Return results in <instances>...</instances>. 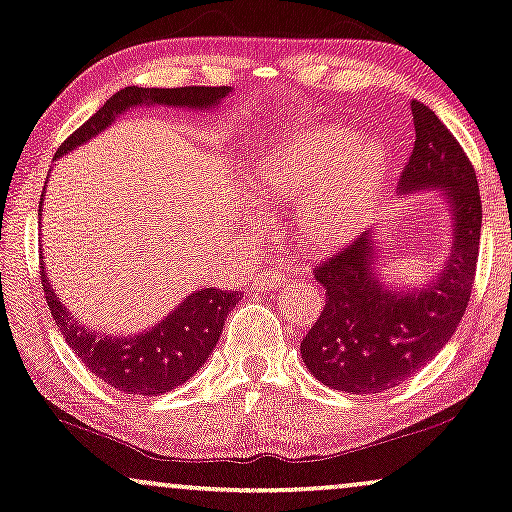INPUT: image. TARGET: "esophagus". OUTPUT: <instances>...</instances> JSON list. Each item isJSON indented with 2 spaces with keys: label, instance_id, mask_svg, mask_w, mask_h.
<instances>
[{
  "label": "esophagus",
  "instance_id": "obj_1",
  "mask_svg": "<svg viewBox=\"0 0 512 512\" xmlns=\"http://www.w3.org/2000/svg\"><path fill=\"white\" fill-rule=\"evenodd\" d=\"M283 283H285V276L278 274V271H262V274L257 276V288H262V290L281 288Z\"/></svg>",
  "mask_w": 512,
  "mask_h": 512
}]
</instances>
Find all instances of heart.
<instances>
[{
	"instance_id": "heart-1",
	"label": "heart",
	"mask_w": 512,
	"mask_h": 512,
	"mask_svg": "<svg viewBox=\"0 0 512 512\" xmlns=\"http://www.w3.org/2000/svg\"><path fill=\"white\" fill-rule=\"evenodd\" d=\"M388 154L374 138L342 126H316L252 156L245 187L260 210L295 201L292 220L309 248H337L358 234L386 185Z\"/></svg>"
}]
</instances>
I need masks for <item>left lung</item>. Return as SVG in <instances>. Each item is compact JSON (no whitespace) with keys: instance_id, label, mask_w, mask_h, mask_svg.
Wrapping results in <instances>:
<instances>
[{"instance_id":"left-lung-1","label":"left lung","mask_w":512,"mask_h":512,"mask_svg":"<svg viewBox=\"0 0 512 512\" xmlns=\"http://www.w3.org/2000/svg\"><path fill=\"white\" fill-rule=\"evenodd\" d=\"M414 149L398 194L440 192L452 217L445 267L421 288L384 281L377 231H367L316 267L325 288L320 318L302 339V360L325 386L381 393L438 356L459 327L475 281L482 203L475 170L447 126L412 100Z\"/></svg>"}]
</instances>
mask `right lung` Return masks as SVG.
<instances>
[{
    "label": "right lung",
    "instance_id": "obj_1",
    "mask_svg": "<svg viewBox=\"0 0 512 512\" xmlns=\"http://www.w3.org/2000/svg\"><path fill=\"white\" fill-rule=\"evenodd\" d=\"M234 91L231 86H185V88H138L128 86L114 93L84 126L77 128L63 145L56 159L86 145L105 131L124 112L135 107H182L194 112H210ZM44 203V201H42ZM42 213V210H39ZM44 262V257H42ZM42 285L51 316L60 335L81 363L117 391L133 395H161L182 386L220 342L222 325L234 309L238 292L203 288L182 299L166 318L138 332V335H102L81 325L70 309L60 302L42 267Z\"/></svg>",
    "mask_w": 512,
    "mask_h": 512
}]
</instances>
